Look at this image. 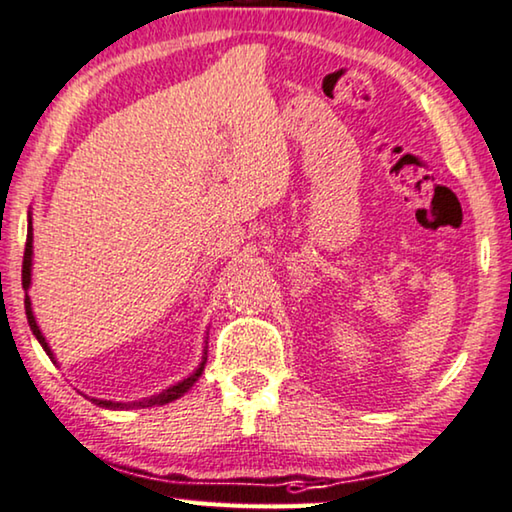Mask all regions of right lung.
<instances>
[{
  "label": "right lung",
  "instance_id": "right-lung-1",
  "mask_svg": "<svg viewBox=\"0 0 512 512\" xmlns=\"http://www.w3.org/2000/svg\"><path fill=\"white\" fill-rule=\"evenodd\" d=\"M29 284H32V221H29V228H27V242H25V256H22V288H29ZM25 311H27V321H29V328H32V332L36 335V339H39V344L43 346V351H46L50 358H53V351H50L46 339H43L39 325H36L34 321V314H32V302H29V295L25 293ZM205 360L201 362V367L196 369V374H191L189 379H184L182 383L173 385V388H168L166 392H161V395H154L150 399H143V402H133V404H122V402H103V399H92L94 404L99 406H106V409H133V406H161V404H168L173 402V399L182 397L184 392H187L191 385H194L198 381V376L203 374V367H205Z\"/></svg>",
  "mask_w": 512,
  "mask_h": 512
}]
</instances>
